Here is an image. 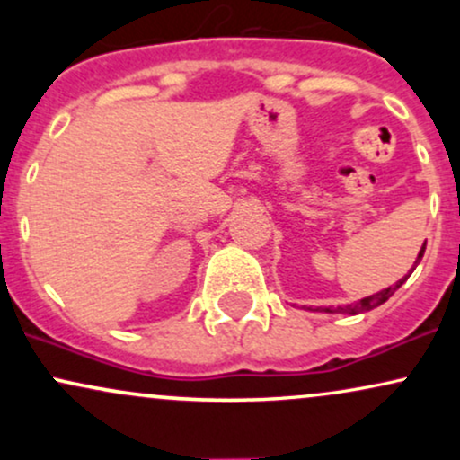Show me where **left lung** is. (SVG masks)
<instances>
[{"label": "left lung", "mask_w": 460, "mask_h": 460, "mask_svg": "<svg viewBox=\"0 0 460 460\" xmlns=\"http://www.w3.org/2000/svg\"><path fill=\"white\" fill-rule=\"evenodd\" d=\"M424 251H426V242H424V246H421L420 255H417V260H415V266H417V263L421 261V257H424ZM415 266H413V270H415ZM413 270H411V272H413ZM411 272L406 274L404 279H400V281L395 283V285H389L387 289H381V292H378V294H372V296H367V298H361V300H358V303H355V305H348V307H337V309H340V311H346V314H352V315H355V314H361V311H369V309L378 307V305H383L385 300H389V298L394 296V292H395V289H400V285H402V283L406 281V279L411 277ZM322 311H326V314H335V311H332L331 307H324V309H322Z\"/></svg>", "instance_id": "1"}]
</instances>
